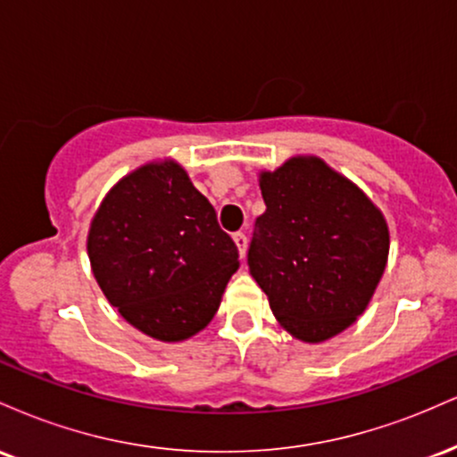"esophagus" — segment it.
Wrapping results in <instances>:
<instances>
[{"instance_id":"1","label":"esophagus","mask_w":457,"mask_h":457,"mask_svg":"<svg viewBox=\"0 0 457 457\" xmlns=\"http://www.w3.org/2000/svg\"><path fill=\"white\" fill-rule=\"evenodd\" d=\"M234 243H236V246H238L240 258H245V253H246V236H245V232H236L234 234Z\"/></svg>"}]
</instances>
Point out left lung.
I'll list each match as a JSON object with an SVG mask.
<instances>
[{"mask_svg":"<svg viewBox=\"0 0 457 457\" xmlns=\"http://www.w3.org/2000/svg\"><path fill=\"white\" fill-rule=\"evenodd\" d=\"M266 212L251 238V277L292 337H335L370 305L389 258V228L354 182L318 156L262 171Z\"/></svg>","mask_w":457,"mask_h":457,"instance_id":"1","label":"left lung"}]
</instances>
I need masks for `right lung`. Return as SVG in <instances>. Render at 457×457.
<instances>
[{"instance_id": "obj_1", "label": "right lung", "mask_w": 457, "mask_h": 457, "mask_svg": "<svg viewBox=\"0 0 457 457\" xmlns=\"http://www.w3.org/2000/svg\"><path fill=\"white\" fill-rule=\"evenodd\" d=\"M87 255L120 316L161 342H182L206 327L240 266L212 204L171 159L145 162L104 195Z\"/></svg>"}]
</instances>
